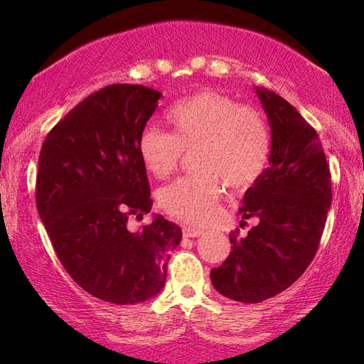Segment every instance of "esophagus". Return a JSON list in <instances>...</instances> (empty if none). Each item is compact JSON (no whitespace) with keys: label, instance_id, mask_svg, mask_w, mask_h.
Masks as SVG:
<instances>
[{"label":"esophagus","instance_id":"34e87169","mask_svg":"<svg viewBox=\"0 0 364 364\" xmlns=\"http://www.w3.org/2000/svg\"><path fill=\"white\" fill-rule=\"evenodd\" d=\"M182 233H183V237H187V238H193V237H200L202 233H203V230H200V228H196V227H183L182 228Z\"/></svg>","mask_w":364,"mask_h":364}]
</instances>
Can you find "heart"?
Instances as JSON below:
<instances>
[{
	"label": "heart",
	"mask_w": 364,
	"mask_h": 364,
	"mask_svg": "<svg viewBox=\"0 0 364 364\" xmlns=\"http://www.w3.org/2000/svg\"><path fill=\"white\" fill-rule=\"evenodd\" d=\"M171 134L144 129L139 157L154 177L167 178L192 152L196 172L162 188L159 203L168 215L205 223L215 213L223 182L245 191L262 177L270 159V134L260 112L217 91H198L173 104L166 114Z\"/></svg>",
	"instance_id": "obj_1"
}]
</instances>
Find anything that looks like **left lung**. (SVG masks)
Instances as JSON below:
<instances>
[{"label":"left lung","mask_w":364,"mask_h":364,"mask_svg":"<svg viewBox=\"0 0 364 364\" xmlns=\"http://www.w3.org/2000/svg\"><path fill=\"white\" fill-rule=\"evenodd\" d=\"M257 94L272 127L270 167L245 192L238 213L258 223L247 237L230 233V255L210 272L215 290L242 303L268 300L303 275L331 205V173L315 129L278 94L263 87Z\"/></svg>","instance_id":"obj_1"}]
</instances>
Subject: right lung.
Instances as JSON below:
<instances>
[{
    "mask_svg": "<svg viewBox=\"0 0 364 364\" xmlns=\"http://www.w3.org/2000/svg\"><path fill=\"white\" fill-rule=\"evenodd\" d=\"M162 94L111 84L71 109L44 139L36 207L54 252L89 295L116 305L156 296L182 230L162 215L139 232L129 217L151 212L137 142Z\"/></svg>",
    "mask_w": 364,
    "mask_h": 364,
    "instance_id": "right-lung-1",
    "label": "right lung"
}]
</instances>
